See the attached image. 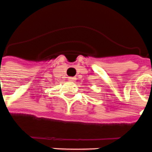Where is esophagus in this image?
<instances>
[{"mask_svg": "<svg viewBox=\"0 0 152 152\" xmlns=\"http://www.w3.org/2000/svg\"><path fill=\"white\" fill-rule=\"evenodd\" d=\"M68 79H69V80L70 82H74L76 78H74V77H69V78H68Z\"/></svg>", "mask_w": 152, "mask_h": 152, "instance_id": "34e87169", "label": "esophagus"}]
</instances>
